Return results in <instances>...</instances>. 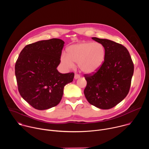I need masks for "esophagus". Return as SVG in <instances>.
Masks as SVG:
<instances>
[{"instance_id": "esophagus-1", "label": "esophagus", "mask_w": 149, "mask_h": 149, "mask_svg": "<svg viewBox=\"0 0 149 149\" xmlns=\"http://www.w3.org/2000/svg\"><path fill=\"white\" fill-rule=\"evenodd\" d=\"M80 78V75H78V74H75V75H74V78H75V79H78V78Z\"/></svg>"}]
</instances>
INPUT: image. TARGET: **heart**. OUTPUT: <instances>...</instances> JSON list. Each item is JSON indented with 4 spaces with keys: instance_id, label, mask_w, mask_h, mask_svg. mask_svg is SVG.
<instances>
[{
    "instance_id": "1",
    "label": "heart",
    "mask_w": 149,
    "mask_h": 149,
    "mask_svg": "<svg viewBox=\"0 0 149 149\" xmlns=\"http://www.w3.org/2000/svg\"><path fill=\"white\" fill-rule=\"evenodd\" d=\"M105 58V48L100 43L83 42L70 46L67 54H62L60 61L67 69L72 68L78 63L79 69L84 74L97 72L102 66Z\"/></svg>"
}]
</instances>
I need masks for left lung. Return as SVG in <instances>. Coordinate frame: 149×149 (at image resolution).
I'll return each mask as SVG.
<instances>
[{
    "label": "left lung",
    "instance_id": "left-lung-1",
    "mask_svg": "<svg viewBox=\"0 0 149 149\" xmlns=\"http://www.w3.org/2000/svg\"><path fill=\"white\" fill-rule=\"evenodd\" d=\"M104 45L105 58L93 74H86L84 93L90 104L104 110L111 109L128 94L134 72V64L125 47L113 40L93 37Z\"/></svg>",
    "mask_w": 149,
    "mask_h": 149
}]
</instances>
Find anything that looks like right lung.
Here are the masks:
<instances>
[{
    "label": "right lung",
    "mask_w": 149,
    "mask_h": 149,
    "mask_svg": "<svg viewBox=\"0 0 149 149\" xmlns=\"http://www.w3.org/2000/svg\"><path fill=\"white\" fill-rule=\"evenodd\" d=\"M64 44L56 38L38 41L25 46L16 61L19 92L35 109L44 110L57 105L65 86L73 81V72L61 74L56 69Z\"/></svg>",
    "instance_id": "obj_1"
}]
</instances>
